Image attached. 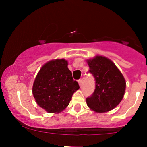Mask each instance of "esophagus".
<instances>
[{"instance_id":"esophagus-1","label":"esophagus","mask_w":147,"mask_h":147,"mask_svg":"<svg viewBox=\"0 0 147 147\" xmlns=\"http://www.w3.org/2000/svg\"><path fill=\"white\" fill-rule=\"evenodd\" d=\"M82 79H80L79 80H78V82H79L80 86L82 85Z\"/></svg>"}]
</instances>
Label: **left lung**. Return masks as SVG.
Returning <instances> with one entry per match:
<instances>
[{
  "instance_id": "1",
  "label": "left lung",
  "mask_w": 147,
  "mask_h": 147,
  "mask_svg": "<svg viewBox=\"0 0 147 147\" xmlns=\"http://www.w3.org/2000/svg\"><path fill=\"white\" fill-rule=\"evenodd\" d=\"M89 72L95 79V90L87 98V105L96 112H109L116 107L124 95L126 82L113 62L103 56L87 60Z\"/></svg>"
}]
</instances>
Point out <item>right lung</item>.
Instances as JSON below:
<instances>
[{"label": "right lung", "instance_id": "obj_1", "mask_svg": "<svg viewBox=\"0 0 147 147\" xmlns=\"http://www.w3.org/2000/svg\"><path fill=\"white\" fill-rule=\"evenodd\" d=\"M67 61L56 59L40 69L32 86L37 104L48 113H59L69 105L72 94L80 88L67 67Z\"/></svg>", "mask_w": 147, "mask_h": 147}]
</instances>
